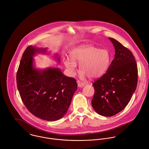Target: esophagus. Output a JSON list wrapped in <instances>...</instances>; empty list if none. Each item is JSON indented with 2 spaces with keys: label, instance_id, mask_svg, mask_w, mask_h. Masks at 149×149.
Masks as SVG:
<instances>
[{
  "label": "esophagus",
  "instance_id": "obj_1",
  "mask_svg": "<svg viewBox=\"0 0 149 149\" xmlns=\"http://www.w3.org/2000/svg\"><path fill=\"white\" fill-rule=\"evenodd\" d=\"M77 83H78V87H79V88H82V87H84V85H85V84L83 83L82 82L80 81H78Z\"/></svg>",
  "mask_w": 149,
  "mask_h": 149
}]
</instances>
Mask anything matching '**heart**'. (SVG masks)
<instances>
[{
  "mask_svg": "<svg viewBox=\"0 0 149 149\" xmlns=\"http://www.w3.org/2000/svg\"><path fill=\"white\" fill-rule=\"evenodd\" d=\"M72 61L65 60L64 64L72 74H74L77 65L80 64L82 76L88 75L91 78H98L107 71L110 61V55L106 49L91 46H81L70 53Z\"/></svg>",
  "mask_w": 149,
  "mask_h": 149,
  "instance_id": "obj_1",
  "label": "heart"
}]
</instances>
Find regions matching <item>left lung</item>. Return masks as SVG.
I'll list each match as a JSON object with an SVG mask.
<instances>
[{
    "label": "left lung",
    "mask_w": 149,
    "mask_h": 149,
    "mask_svg": "<svg viewBox=\"0 0 149 149\" xmlns=\"http://www.w3.org/2000/svg\"><path fill=\"white\" fill-rule=\"evenodd\" d=\"M109 38L115 47V58L106 73L93 84L95 93L91 100L95 111L107 117L127 106L138 82V67L132 53L115 39Z\"/></svg>",
    "instance_id": "1"
}]
</instances>
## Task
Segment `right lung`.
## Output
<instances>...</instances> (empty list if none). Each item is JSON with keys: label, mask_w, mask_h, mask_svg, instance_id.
<instances>
[{"label": "right lung", "mask_w": 149, "mask_h": 149, "mask_svg": "<svg viewBox=\"0 0 149 149\" xmlns=\"http://www.w3.org/2000/svg\"><path fill=\"white\" fill-rule=\"evenodd\" d=\"M41 52L45 53L46 49L32 45L25 49L17 73V88L31 114L45 120L55 121L67 112L77 90V83L75 79L65 76L58 68H35L33 56ZM58 60L60 61L59 58Z\"/></svg>", "instance_id": "obj_1"}]
</instances>
